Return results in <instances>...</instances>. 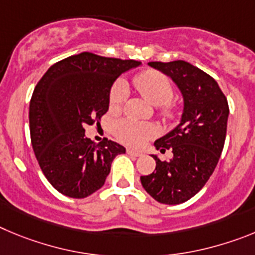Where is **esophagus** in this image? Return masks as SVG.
Here are the masks:
<instances>
[{
    "label": "esophagus",
    "mask_w": 255,
    "mask_h": 255,
    "mask_svg": "<svg viewBox=\"0 0 255 255\" xmlns=\"http://www.w3.org/2000/svg\"><path fill=\"white\" fill-rule=\"evenodd\" d=\"M127 153H128V155H129V156H132V157H139V156L142 155L141 152H137V151H133V150H130V148H128Z\"/></svg>",
    "instance_id": "esophagus-1"
}]
</instances>
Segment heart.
<instances>
[{
  "instance_id": "obj_1",
  "label": "heart",
  "mask_w": 255,
  "mask_h": 255,
  "mask_svg": "<svg viewBox=\"0 0 255 255\" xmlns=\"http://www.w3.org/2000/svg\"><path fill=\"white\" fill-rule=\"evenodd\" d=\"M132 85L150 104L159 107L160 114L165 118L174 116V107L171 99L174 96V88L170 80L165 75L155 70H147L138 73L132 79ZM127 98V88L122 81L113 85L109 94V107L112 111H118ZM114 133L117 138L130 147H141L144 142L151 138L153 128L147 123L137 122L133 119H121L114 125Z\"/></svg>"
}]
</instances>
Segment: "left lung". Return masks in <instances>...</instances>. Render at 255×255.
I'll use <instances>...</instances> for the list:
<instances>
[{"label":"left lung","mask_w":255,"mask_h":255,"mask_svg":"<svg viewBox=\"0 0 255 255\" xmlns=\"http://www.w3.org/2000/svg\"><path fill=\"white\" fill-rule=\"evenodd\" d=\"M173 80L183 96L182 118L174 129L156 139L170 161H156L155 171L141 176V184L155 201L179 205L196 196L212 175L222 152L228 128L229 104L215 79L185 61L150 62Z\"/></svg>","instance_id":"left-lung-1"}]
</instances>
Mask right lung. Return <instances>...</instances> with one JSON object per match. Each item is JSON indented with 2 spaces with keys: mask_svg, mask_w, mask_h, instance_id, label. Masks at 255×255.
I'll return each mask as SVG.
<instances>
[{
  "mask_svg": "<svg viewBox=\"0 0 255 255\" xmlns=\"http://www.w3.org/2000/svg\"><path fill=\"white\" fill-rule=\"evenodd\" d=\"M141 62L94 53L71 56L53 65L34 89L29 107L31 146L48 182L59 193L85 198L104 185L112 161L126 148L85 136L109 109L114 81Z\"/></svg>",
  "mask_w": 255,
  "mask_h": 255,
  "instance_id": "1",
  "label": "right lung"
}]
</instances>
